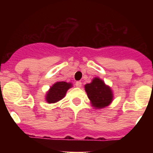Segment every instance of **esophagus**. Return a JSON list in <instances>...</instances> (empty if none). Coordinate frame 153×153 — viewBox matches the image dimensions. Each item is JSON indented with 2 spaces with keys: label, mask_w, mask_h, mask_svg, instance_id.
I'll use <instances>...</instances> for the list:
<instances>
[{
  "label": "esophagus",
  "mask_w": 153,
  "mask_h": 153,
  "mask_svg": "<svg viewBox=\"0 0 153 153\" xmlns=\"http://www.w3.org/2000/svg\"><path fill=\"white\" fill-rule=\"evenodd\" d=\"M75 85L76 87H81V86H82V83H81L80 81H76L75 83Z\"/></svg>",
  "instance_id": "esophagus-1"
}]
</instances>
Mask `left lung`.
I'll use <instances>...</instances> for the list:
<instances>
[{"mask_svg": "<svg viewBox=\"0 0 153 153\" xmlns=\"http://www.w3.org/2000/svg\"><path fill=\"white\" fill-rule=\"evenodd\" d=\"M85 90L93 106L97 109L106 107L112 102L111 89L99 78H94L91 83L85 85Z\"/></svg>", "mask_w": 153, "mask_h": 153, "instance_id": "1", "label": "left lung"}]
</instances>
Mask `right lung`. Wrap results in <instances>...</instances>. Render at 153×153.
Here are the masks:
<instances>
[{"label":"right lung","instance_id":"obj_1","mask_svg":"<svg viewBox=\"0 0 153 153\" xmlns=\"http://www.w3.org/2000/svg\"><path fill=\"white\" fill-rule=\"evenodd\" d=\"M71 86L72 84L67 82H57L51 87L46 96V100L48 103H54L60 101L65 97L67 91Z\"/></svg>","mask_w":153,"mask_h":153}]
</instances>
